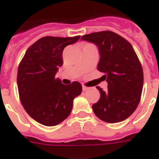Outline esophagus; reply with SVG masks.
Here are the masks:
<instances>
[{
	"instance_id": "esophagus-1",
	"label": "esophagus",
	"mask_w": 159,
	"mask_h": 159,
	"mask_svg": "<svg viewBox=\"0 0 159 159\" xmlns=\"http://www.w3.org/2000/svg\"><path fill=\"white\" fill-rule=\"evenodd\" d=\"M88 88H88V87H87V86H85L84 84L82 85V90H83V91H86V90H88Z\"/></svg>"
}]
</instances>
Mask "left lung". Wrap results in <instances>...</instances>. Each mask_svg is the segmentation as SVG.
<instances>
[{
	"label": "left lung",
	"mask_w": 159,
	"mask_h": 159,
	"mask_svg": "<svg viewBox=\"0 0 159 159\" xmlns=\"http://www.w3.org/2000/svg\"><path fill=\"white\" fill-rule=\"evenodd\" d=\"M82 40L98 47V70L103 72V80L107 82V92L97 87L100 98L93 105V112L106 123L127 119L136 110L143 86V71L133 47L123 36L111 31L87 34Z\"/></svg>",
	"instance_id": "8db88e82"
}]
</instances>
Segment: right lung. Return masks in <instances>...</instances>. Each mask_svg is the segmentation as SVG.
Instances as JSON below:
<instances>
[{
	"label": "right lung",
	"instance_id": "right-lung-1",
	"mask_svg": "<svg viewBox=\"0 0 159 159\" xmlns=\"http://www.w3.org/2000/svg\"><path fill=\"white\" fill-rule=\"evenodd\" d=\"M80 37H42L26 50L19 64L20 102L30 117L42 125L52 127L64 121L71 113L73 99L82 93L80 82L64 85L55 77L63 64L64 48Z\"/></svg>",
	"mask_w": 159,
	"mask_h": 159
}]
</instances>
